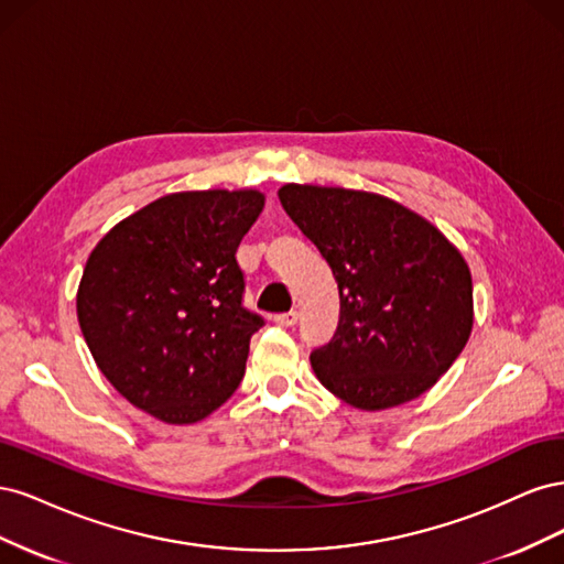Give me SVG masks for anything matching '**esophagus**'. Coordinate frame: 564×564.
I'll list each match as a JSON object with an SVG mask.
<instances>
[{
	"instance_id": "1",
	"label": "esophagus",
	"mask_w": 564,
	"mask_h": 564,
	"mask_svg": "<svg viewBox=\"0 0 564 564\" xmlns=\"http://www.w3.org/2000/svg\"><path fill=\"white\" fill-rule=\"evenodd\" d=\"M296 322H299V313H296V311H289V313L275 315V324H280V327H294Z\"/></svg>"
}]
</instances>
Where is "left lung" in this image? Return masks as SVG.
I'll return each instance as SVG.
<instances>
[{
	"label": "left lung",
	"instance_id": "left-lung-1",
	"mask_svg": "<svg viewBox=\"0 0 564 564\" xmlns=\"http://www.w3.org/2000/svg\"><path fill=\"white\" fill-rule=\"evenodd\" d=\"M280 202L338 284V327L311 352L319 383L367 412L433 388L473 329L464 256L429 220L381 195L289 183Z\"/></svg>",
	"mask_w": 564,
	"mask_h": 564
}]
</instances>
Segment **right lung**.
I'll return each mask as SVG.
<instances>
[{
  "mask_svg": "<svg viewBox=\"0 0 564 564\" xmlns=\"http://www.w3.org/2000/svg\"><path fill=\"white\" fill-rule=\"evenodd\" d=\"M263 209L256 191L150 202L91 251L77 317L98 369L164 423L209 416L240 386L263 317L245 308L237 247Z\"/></svg>",
  "mask_w": 564,
  "mask_h": 564,
  "instance_id": "1",
  "label": "right lung"
}]
</instances>
